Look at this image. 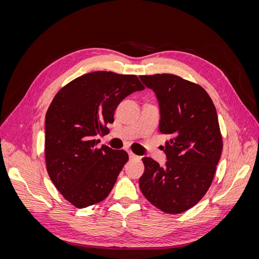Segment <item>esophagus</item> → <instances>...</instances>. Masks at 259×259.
<instances>
[{"mask_svg":"<svg viewBox=\"0 0 259 259\" xmlns=\"http://www.w3.org/2000/svg\"><path fill=\"white\" fill-rule=\"evenodd\" d=\"M128 156H130V159H136V158H138V156L136 154L133 153L132 151H128Z\"/></svg>","mask_w":259,"mask_h":259,"instance_id":"1","label":"esophagus"}]
</instances>
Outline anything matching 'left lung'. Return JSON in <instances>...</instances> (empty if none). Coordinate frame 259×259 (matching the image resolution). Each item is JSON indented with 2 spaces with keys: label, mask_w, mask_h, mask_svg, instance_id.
Wrapping results in <instances>:
<instances>
[{
  "label": "left lung",
  "mask_w": 259,
  "mask_h": 259,
  "mask_svg": "<svg viewBox=\"0 0 259 259\" xmlns=\"http://www.w3.org/2000/svg\"><path fill=\"white\" fill-rule=\"evenodd\" d=\"M139 77L155 94L159 131L168 137L164 166L151 158L143 159L139 188L164 213H184L204 197L221 159L223 140L216 108L201 86L177 75Z\"/></svg>",
  "instance_id": "obj_1"
}]
</instances>
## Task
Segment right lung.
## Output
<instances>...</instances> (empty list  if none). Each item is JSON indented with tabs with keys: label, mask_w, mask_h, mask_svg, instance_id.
Returning <instances> with one entry per match:
<instances>
[{
	"label": "right lung",
	"mask_w": 259,
	"mask_h": 259,
	"mask_svg": "<svg viewBox=\"0 0 259 259\" xmlns=\"http://www.w3.org/2000/svg\"><path fill=\"white\" fill-rule=\"evenodd\" d=\"M145 90L136 75L96 71L76 77L54 97L45 115V160L50 178L64 195L83 208L105 200L128 160L124 150L97 136L113 123L121 101Z\"/></svg>",
	"instance_id": "right-lung-1"
}]
</instances>
